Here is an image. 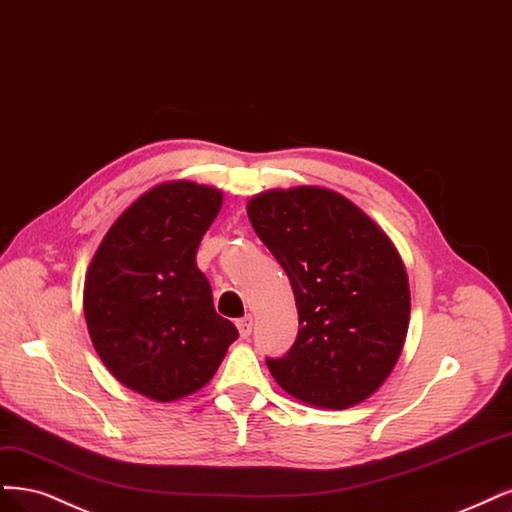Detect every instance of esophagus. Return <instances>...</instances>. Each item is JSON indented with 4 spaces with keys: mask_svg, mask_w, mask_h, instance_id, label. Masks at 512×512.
I'll return each mask as SVG.
<instances>
[{
    "mask_svg": "<svg viewBox=\"0 0 512 512\" xmlns=\"http://www.w3.org/2000/svg\"><path fill=\"white\" fill-rule=\"evenodd\" d=\"M252 326H254L252 315H245V317H241V320H237V328H239L241 339H248V337H250V334H252Z\"/></svg>",
    "mask_w": 512,
    "mask_h": 512,
    "instance_id": "34e87169",
    "label": "esophagus"
}]
</instances>
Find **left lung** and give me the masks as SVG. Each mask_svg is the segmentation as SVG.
Listing matches in <instances>:
<instances>
[{
	"label": "left lung",
	"mask_w": 512,
	"mask_h": 512,
	"mask_svg": "<svg viewBox=\"0 0 512 512\" xmlns=\"http://www.w3.org/2000/svg\"><path fill=\"white\" fill-rule=\"evenodd\" d=\"M248 216L290 279L301 326L288 354L267 358L271 375L320 409L366 400L409 330V279L394 243L360 207L315 186L262 192Z\"/></svg>",
	"instance_id": "1"
}]
</instances>
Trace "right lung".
<instances>
[{"label":"right lung","instance_id":"1","mask_svg":"<svg viewBox=\"0 0 512 512\" xmlns=\"http://www.w3.org/2000/svg\"><path fill=\"white\" fill-rule=\"evenodd\" d=\"M220 205V190L192 182L148 190L112 224L86 273L84 315L101 362L158 402L201 390L239 337L195 260Z\"/></svg>","mask_w":512,"mask_h":512}]
</instances>
